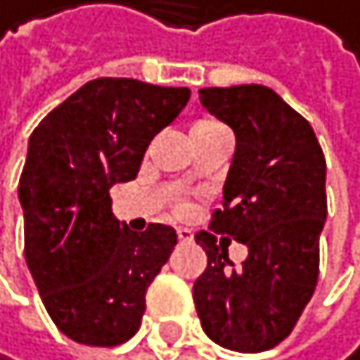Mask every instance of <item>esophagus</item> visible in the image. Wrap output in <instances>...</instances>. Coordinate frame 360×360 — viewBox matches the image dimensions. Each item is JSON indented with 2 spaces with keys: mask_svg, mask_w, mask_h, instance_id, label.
I'll list each match as a JSON object with an SVG mask.
<instances>
[{
  "mask_svg": "<svg viewBox=\"0 0 360 360\" xmlns=\"http://www.w3.org/2000/svg\"><path fill=\"white\" fill-rule=\"evenodd\" d=\"M176 236H179V240H181V243H193V231L191 229H179Z\"/></svg>",
  "mask_w": 360,
  "mask_h": 360,
  "instance_id": "obj_1",
  "label": "esophagus"
}]
</instances>
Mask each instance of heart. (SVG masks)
Returning <instances> with one entry per match:
<instances>
[{"label":"heart","instance_id":"1","mask_svg":"<svg viewBox=\"0 0 360 360\" xmlns=\"http://www.w3.org/2000/svg\"><path fill=\"white\" fill-rule=\"evenodd\" d=\"M222 124L217 122V120H211V117H199L193 122V129L191 134H206V131H213V129H220ZM179 211H184V206H179Z\"/></svg>","mask_w":360,"mask_h":360}]
</instances>
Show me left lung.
I'll return each mask as SVG.
<instances>
[{"instance_id": "8db88e82", "label": "left lung", "mask_w": 360, "mask_h": 360, "mask_svg": "<svg viewBox=\"0 0 360 360\" xmlns=\"http://www.w3.org/2000/svg\"><path fill=\"white\" fill-rule=\"evenodd\" d=\"M199 101L233 129L236 154L211 231L195 236L208 256L193 285L197 315L222 347L265 352L290 336L318 283L327 163L311 124L270 88H202ZM231 240L250 252L240 269Z\"/></svg>"}]
</instances>
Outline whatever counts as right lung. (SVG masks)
Segmentation results:
<instances>
[{
  "label": "right lung",
  "instance_id": "right-lung-1",
  "mask_svg": "<svg viewBox=\"0 0 360 360\" xmlns=\"http://www.w3.org/2000/svg\"><path fill=\"white\" fill-rule=\"evenodd\" d=\"M191 99L188 88L95 79L29 138L20 176L24 256L42 304L68 338L115 347L140 329L145 295L176 231L136 233L110 211V188L136 179L152 138Z\"/></svg>",
  "mask_w": 360,
  "mask_h": 360
}]
</instances>
